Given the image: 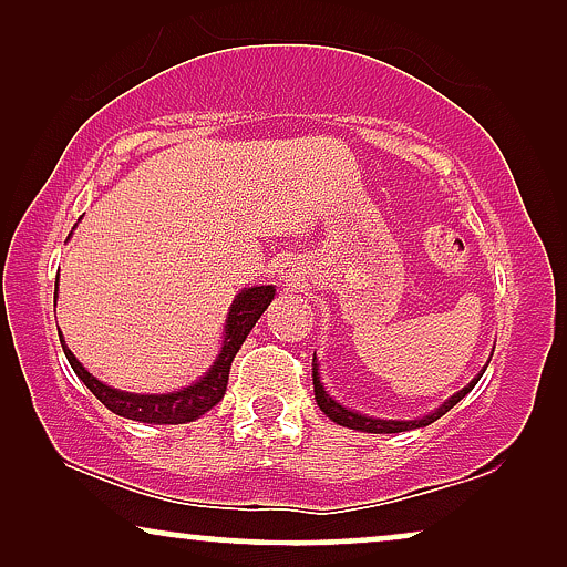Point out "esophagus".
<instances>
[{
  "instance_id": "obj_1",
  "label": "esophagus",
  "mask_w": 567,
  "mask_h": 567,
  "mask_svg": "<svg viewBox=\"0 0 567 567\" xmlns=\"http://www.w3.org/2000/svg\"><path fill=\"white\" fill-rule=\"evenodd\" d=\"M281 281H286V286H299L305 281V270H301L299 262H286L281 268Z\"/></svg>"
}]
</instances>
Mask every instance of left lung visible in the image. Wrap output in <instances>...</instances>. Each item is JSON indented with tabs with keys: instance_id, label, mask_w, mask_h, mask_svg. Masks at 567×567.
I'll return each mask as SVG.
<instances>
[{
	"instance_id": "left-lung-1",
	"label": "left lung",
	"mask_w": 567,
	"mask_h": 567,
	"mask_svg": "<svg viewBox=\"0 0 567 567\" xmlns=\"http://www.w3.org/2000/svg\"><path fill=\"white\" fill-rule=\"evenodd\" d=\"M491 363V361H487ZM487 363L483 369H480V374L472 379L467 386H462L460 392H454L452 398L446 402H441L436 410H431L429 415L423 417H413V421H384V417H374V415H367V413H359V410H351L346 405H340V402L332 398V394L324 390L322 379H320V363H317V353L312 359V384H315V400H317V408L322 410L324 415L330 417L332 423L343 425V429H353V431H363V433H402V431H413V429H423V425H431L433 421H439L441 415H446L449 410H452L456 402L467 398V394L475 390V384L480 382V377L485 374Z\"/></svg>"
}]
</instances>
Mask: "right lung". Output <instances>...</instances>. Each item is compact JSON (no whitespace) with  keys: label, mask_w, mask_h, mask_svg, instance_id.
<instances>
[{"label":"right lung","mask_w":567,"mask_h":567,"mask_svg":"<svg viewBox=\"0 0 567 567\" xmlns=\"http://www.w3.org/2000/svg\"><path fill=\"white\" fill-rule=\"evenodd\" d=\"M276 297V286H250V289H243L231 301L227 320H224V332H221V348L216 353V359L208 371L196 382L183 386L177 392H165V394H142V392H126L115 390V386L100 382L97 377H92L87 369L82 367L80 359L69 351L64 336L59 332L61 348H64V355L69 367L74 369V374L80 377V382L95 394V398L103 402L107 410H113L115 415L128 417V421L136 423H152V425H177V423H190L208 413L216 402L224 398L229 382V367L235 361L239 348H243L245 338L250 336L255 322L260 320V315L266 312L270 301ZM53 299H59V281L56 291H53Z\"/></svg>","instance_id":"add662e5"}]
</instances>
